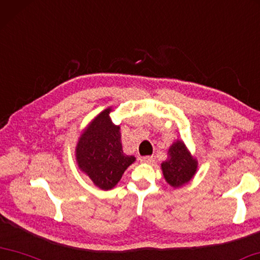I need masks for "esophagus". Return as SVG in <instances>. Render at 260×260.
Masks as SVG:
<instances>
[{"mask_svg": "<svg viewBox=\"0 0 260 260\" xmlns=\"http://www.w3.org/2000/svg\"><path fill=\"white\" fill-rule=\"evenodd\" d=\"M140 160H141L142 163L151 164L152 162H154V157H152V156H145V157H142Z\"/></svg>", "mask_w": 260, "mask_h": 260, "instance_id": "34e87169", "label": "esophagus"}]
</instances>
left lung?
Listing matches in <instances>:
<instances>
[{
    "label": "left lung",
    "instance_id": "8db88e82",
    "mask_svg": "<svg viewBox=\"0 0 260 260\" xmlns=\"http://www.w3.org/2000/svg\"><path fill=\"white\" fill-rule=\"evenodd\" d=\"M166 182L179 188L191 182L198 170V160L182 140H176L168 150V159L160 164Z\"/></svg>",
    "mask_w": 260,
    "mask_h": 260
}]
</instances>
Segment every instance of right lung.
I'll list each match as a JSON object with an SVG mask.
<instances>
[{"instance_id": "add662e5", "label": "right lung", "mask_w": 260, "mask_h": 260, "mask_svg": "<svg viewBox=\"0 0 260 260\" xmlns=\"http://www.w3.org/2000/svg\"><path fill=\"white\" fill-rule=\"evenodd\" d=\"M111 112L112 108L105 109L89 122L75 149L78 169L104 191L113 188L135 162L134 156L123 154L120 126L111 120Z\"/></svg>"}]
</instances>
